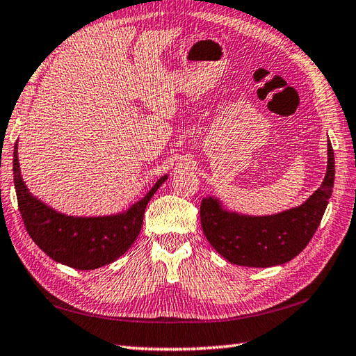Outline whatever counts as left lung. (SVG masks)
Instances as JSON below:
<instances>
[{"mask_svg":"<svg viewBox=\"0 0 356 356\" xmlns=\"http://www.w3.org/2000/svg\"><path fill=\"white\" fill-rule=\"evenodd\" d=\"M334 181V156L328 143L327 173L302 206L268 217H246L221 209L213 198L200 206L201 227L213 250L241 266H274L290 261L308 245L323 220Z\"/></svg>","mask_w":356,"mask_h":356,"instance_id":"8db88e82","label":"left lung"}]
</instances>
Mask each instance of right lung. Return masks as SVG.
Instances as JSON below:
<instances>
[{
  "label": "right lung",
  "mask_w": 356,
  "mask_h": 356,
  "mask_svg": "<svg viewBox=\"0 0 356 356\" xmlns=\"http://www.w3.org/2000/svg\"><path fill=\"white\" fill-rule=\"evenodd\" d=\"M165 179L167 177L159 178L143 200L120 216L66 217L31 195L19 175L17 144L13 150V183L26 231L51 259L76 270L108 265L129 250L143 227L147 203Z\"/></svg>",
  "instance_id": "obj_1"
}]
</instances>
